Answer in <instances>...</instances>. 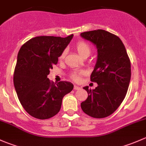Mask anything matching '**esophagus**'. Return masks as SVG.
I'll return each mask as SVG.
<instances>
[{"instance_id":"1","label":"esophagus","mask_w":146,"mask_h":146,"mask_svg":"<svg viewBox=\"0 0 146 146\" xmlns=\"http://www.w3.org/2000/svg\"><path fill=\"white\" fill-rule=\"evenodd\" d=\"M74 90H80V88L78 85H74Z\"/></svg>"}]
</instances>
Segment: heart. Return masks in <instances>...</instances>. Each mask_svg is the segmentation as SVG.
<instances>
[{
  "instance_id": "obj_1",
  "label": "heart",
  "mask_w": 146,
  "mask_h": 146,
  "mask_svg": "<svg viewBox=\"0 0 146 146\" xmlns=\"http://www.w3.org/2000/svg\"><path fill=\"white\" fill-rule=\"evenodd\" d=\"M76 48L77 51L78 52V54H80V56H84L85 55H90L91 51L90 46L89 44L88 43L85 42H82V41H80V42H78L76 45ZM66 55V51H64L62 52V54L60 56V58H63ZM83 71H74L71 74V77L73 80H78L80 78V76H82L83 74Z\"/></svg>"
}]
</instances>
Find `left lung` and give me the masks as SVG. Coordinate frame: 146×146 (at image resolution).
<instances>
[{
	"label": "left lung",
	"instance_id": "left-lung-1",
	"mask_svg": "<svg viewBox=\"0 0 146 146\" xmlns=\"http://www.w3.org/2000/svg\"><path fill=\"white\" fill-rule=\"evenodd\" d=\"M96 46L98 58L90 80L95 89L84 87L88 97L80 104L82 111L94 118H104L117 110L127 92L131 80V62L123 42L116 35L103 30L80 34Z\"/></svg>",
	"mask_w": 146,
	"mask_h": 146
}]
</instances>
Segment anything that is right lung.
<instances>
[{"instance_id": "add662e5", "label": "right lung", "mask_w": 146, "mask_h": 146, "mask_svg": "<svg viewBox=\"0 0 146 146\" xmlns=\"http://www.w3.org/2000/svg\"><path fill=\"white\" fill-rule=\"evenodd\" d=\"M73 36H36L19 51L13 76L15 89L23 108L35 118L55 116L61 110L63 98L73 89L71 82L54 83L47 78Z\"/></svg>"}]
</instances>
